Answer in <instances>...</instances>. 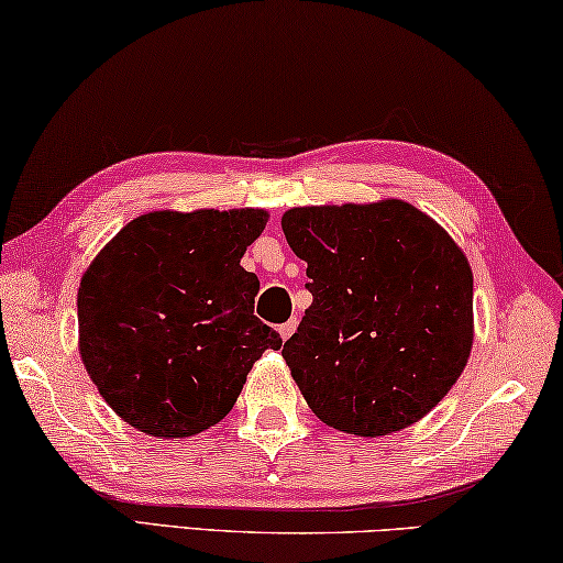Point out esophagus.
Returning <instances> with one entry per match:
<instances>
[{"label":"esophagus","instance_id":"esophagus-1","mask_svg":"<svg viewBox=\"0 0 563 563\" xmlns=\"http://www.w3.org/2000/svg\"><path fill=\"white\" fill-rule=\"evenodd\" d=\"M296 328H298L296 320H288V323H283V325L278 328V333H280L283 341H288V338H290L292 333H296Z\"/></svg>","mask_w":563,"mask_h":563}]
</instances>
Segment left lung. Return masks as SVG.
<instances>
[{"label": "left lung", "mask_w": 563, "mask_h": 563, "mask_svg": "<svg viewBox=\"0 0 563 563\" xmlns=\"http://www.w3.org/2000/svg\"><path fill=\"white\" fill-rule=\"evenodd\" d=\"M283 233L313 292L283 358L313 413L371 439L423 418L474 341V275L459 245L400 200L292 208Z\"/></svg>", "instance_id": "left-lung-1"}]
</instances>
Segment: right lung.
Returning <instances> with one entry per match:
<instances>
[{"label":"right lung","mask_w":563,"mask_h":563,"mask_svg":"<svg viewBox=\"0 0 563 563\" xmlns=\"http://www.w3.org/2000/svg\"><path fill=\"white\" fill-rule=\"evenodd\" d=\"M261 210L150 212L128 222L82 275L79 353L122 421L183 439L230 413L278 330L253 316L261 280L240 265Z\"/></svg>","instance_id":"1"}]
</instances>
